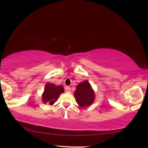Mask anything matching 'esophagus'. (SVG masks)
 I'll return each instance as SVG.
<instances>
[{
	"label": "esophagus",
	"mask_w": 148,
	"mask_h": 148,
	"mask_svg": "<svg viewBox=\"0 0 148 148\" xmlns=\"http://www.w3.org/2000/svg\"><path fill=\"white\" fill-rule=\"evenodd\" d=\"M64 90H65V92L66 93H70V91H71V90H70V87H69V86L65 87Z\"/></svg>",
	"instance_id": "obj_1"
}]
</instances>
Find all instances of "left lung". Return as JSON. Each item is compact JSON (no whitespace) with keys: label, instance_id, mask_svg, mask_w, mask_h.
Segmentation results:
<instances>
[{"label":"left lung","instance_id":"1","mask_svg":"<svg viewBox=\"0 0 148 148\" xmlns=\"http://www.w3.org/2000/svg\"><path fill=\"white\" fill-rule=\"evenodd\" d=\"M74 97L79 106L84 108L89 107L93 103L95 94L90 82L88 80H85L76 86Z\"/></svg>","mask_w":148,"mask_h":148}]
</instances>
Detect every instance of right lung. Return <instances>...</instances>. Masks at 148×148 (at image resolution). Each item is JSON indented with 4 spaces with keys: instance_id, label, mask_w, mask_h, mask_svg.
Returning <instances> with one entry per match:
<instances>
[{
    "instance_id": "right-lung-1",
    "label": "right lung",
    "mask_w": 148,
    "mask_h": 148,
    "mask_svg": "<svg viewBox=\"0 0 148 148\" xmlns=\"http://www.w3.org/2000/svg\"><path fill=\"white\" fill-rule=\"evenodd\" d=\"M64 92L63 86H56L55 84L47 82L45 86L44 91L42 94V101L43 103L53 105L57 101L61 93Z\"/></svg>"
}]
</instances>
